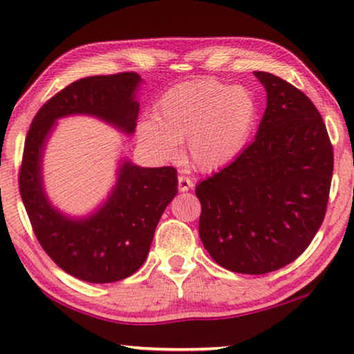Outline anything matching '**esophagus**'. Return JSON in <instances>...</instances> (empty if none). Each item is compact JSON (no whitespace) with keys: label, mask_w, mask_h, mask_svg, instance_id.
Returning a JSON list of instances; mask_svg holds the SVG:
<instances>
[{"label":"esophagus","mask_w":354,"mask_h":354,"mask_svg":"<svg viewBox=\"0 0 354 354\" xmlns=\"http://www.w3.org/2000/svg\"><path fill=\"white\" fill-rule=\"evenodd\" d=\"M192 187H194V181H192L190 178L184 176V175L178 176V189H179V192H187Z\"/></svg>","instance_id":"esophagus-1"}]
</instances>
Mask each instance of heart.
Listing matches in <instances>:
<instances>
[{"mask_svg": "<svg viewBox=\"0 0 354 354\" xmlns=\"http://www.w3.org/2000/svg\"><path fill=\"white\" fill-rule=\"evenodd\" d=\"M257 106L247 88L215 80H190L169 88L153 107L151 118L137 124L142 148L159 160H171L185 140L195 169L215 171L243 151L253 133Z\"/></svg>", "mask_w": 354, "mask_h": 354, "instance_id": "heart-1", "label": "heart"}]
</instances>
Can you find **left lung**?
I'll return each instance as SVG.
<instances>
[{
  "label": "left lung",
  "mask_w": 354,
  "mask_h": 354,
  "mask_svg": "<svg viewBox=\"0 0 354 354\" xmlns=\"http://www.w3.org/2000/svg\"><path fill=\"white\" fill-rule=\"evenodd\" d=\"M254 76L267 92L254 142L195 187L206 251L245 274L278 270L309 247L325 218L334 165L313 101L272 73Z\"/></svg>",
  "instance_id": "1"
}]
</instances>
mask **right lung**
<instances>
[{
  "instance_id": "right-lung-1",
  "label": "right lung",
  "mask_w": 354,
  "mask_h": 354,
  "mask_svg": "<svg viewBox=\"0 0 354 354\" xmlns=\"http://www.w3.org/2000/svg\"><path fill=\"white\" fill-rule=\"evenodd\" d=\"M137 73L88 76L71 82L46 101L26 136L20 195L35 237L64 272L87 283H113L139 270L165 207L178 192L173 167L118 160L107 198L88 215L71 217L50 201L44 184V156L57 120L88 115L133 136L139 115Z\"/></svg>"
}]
</instances>
